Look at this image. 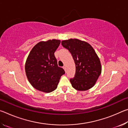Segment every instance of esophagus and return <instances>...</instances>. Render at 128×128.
<instances>
[{
	"mask_svg": "<svg viewBox=\"0 0 128 128\" xmlns=\"http://www.w3.org/2000/svg\"><path fill=\"white\" fill-rule=\"evenodd\" d=\"M63 69H64V70L66 71V67L65 66H63Z\"/></svg>",
	"mask_w": 128,
	"mask_h": 128,
	"instance_id": "esophagus-1",
	"label": "esophagus"
}]
</instances>
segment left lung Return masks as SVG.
Wrapping results in <instances>:
<instances>
[{
	"label": "left lung",
	"mask_w": 128,
	"mask_h": 128,
	"mask_svg": "<svg viewBox=\"0 0 128 128\" xmlns=\"http://www.w3.org/2000/svg\"><path fill=\"white\" fill-rule=\"evenodd\" d=\"M62 44L72 54L76 64L74 77L70 80L78 91L90 89L96 84L102 72L100 59L89 43L76 38L62 41Z\"/></svg>",
	"instance_id": "left-lung-1"
}]
</instances>
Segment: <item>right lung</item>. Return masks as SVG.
Segmentation results:
<instances>
[{
  "label": "right lung",
  "mask_w": 128,
  "mask_h": 128,
  "mask_svg": "<svg viewBox=\"0 0 128 128\" xmlns=\"http://www.w3.org/2000/svg\"><path fill=\"white\" fill-rule=\"evenodd\" d=\"M60 43L59 40L40 41L34 46L25 62V73L28 81L36 89L51 92L58 87L60 77L65 73L58 66L54 55Z\"/></svg>",
  "instance_id": "1"
}]
</instances>
